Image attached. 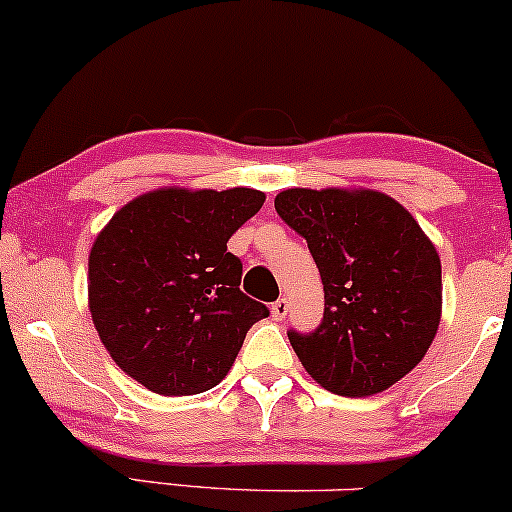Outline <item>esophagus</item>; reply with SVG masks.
<instances>
[{"label": "esophagus", "instance_id": "esophagus-1", "mask_svg": "<svg viewBox=\"0 0 512 512\" xmlns=\"http://www.w3.org/2000/svg\"><path fill=\"white\" fill-rule=\"evenodd\" d=\"M287 309H290V304H287L285 297H280L278 302H273L271 312H273V317L280 321V319H285V317H287Z\"/></svg>", "mask_w": 512, "mask_h": 512}]
</instances>
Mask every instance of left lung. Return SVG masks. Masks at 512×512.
Segmentation results:
<instances>
[{"instance_id":"8db88e82","label":"left lung","mask_w":512,"mask_h":512,"mask_svg":"<svg viewBox=\"0 0 512 512\" xmlns=\"http://www.w3.org/2000/svg\"><path fill=\"white\" fill-rule=\"evenodd\" d=\"M275 210L307 239L324 285L319 329L287 333L312 380L372 396L409 375L442 314L440 256L411 212L372 188H287Z\"/></svg>"}]
</instances>
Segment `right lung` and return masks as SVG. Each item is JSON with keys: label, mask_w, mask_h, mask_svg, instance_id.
<instances>
[{"label": "right lung", "mask_w": 512, "mask_h": 512, "mask_svg": "<svg viewBox=\"0 0 512 512\" xmlns=\"http://www.w3.org/2000/svg\"><path fill=\"white\" fill-rule=\"evenodd\" d=\"M254 188L164 186L125 203L89 254V312L108 355L149 392H208L266 304L239 290L227 241L261 210Z\"/></svg>", "instance_id": "add662e5"}]
</instances>
